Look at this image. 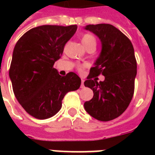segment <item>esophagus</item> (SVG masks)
Wrapping results in <instances>:
<instances>
[{
  "mask_svg": "<svg viewBox=\"0 0 155 155\" xmlns=\"http://www.w3.org/2000/svg\"><path fill=\"white\" fill-rule=\"evenodd\" d=\"M84 80H81V88H84Z\"/></svg>",
  "mask_w": 155,
  "mask_h": 155,
  "instance_id": "34e87169",
  "label": "esophagus"
}]
</instances>
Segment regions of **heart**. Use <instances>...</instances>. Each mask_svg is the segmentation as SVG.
<instances>
[{"label": "heart", "instance_id": "obj_1", "mask_svg": "<svg viewBox=\"0 0 155 155\" xmlns=\"http://www.w3.org/2000/svg\"><path fill=\"white\" fill-rule=\"evenodd\" d=\"M81 42H82L84 48H87L88 46H91V45H94V46L96 45L95 38L90 34H84V35H82ZM81 69H82V67H80V70H81Z\"/></svg>", "mask_w": 155, "mask_h": 155}]
</instances>
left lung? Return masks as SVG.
Instances as JSON below:
<instances>
[{
    "mask_svg": "<svg viewBox=\"0 0 155 155\" xmlns=\"http://www.w3.org/2000/svg\"><path fill=\"white\" fill-rule=\"evenodd\" d=\"M84 30L94 33L101 42V54L84 83L94 93L84 104V110L96 120L110 121L123 114L133 98L137 74L133 45L110 24L88 25ZM101 74L105 80L99 82L97 76Z\"/></svg>",
    "mask_w": 155,
    "mask_h": 155,
    "instance_id": "8db88e82",
    "label": "left lung"
}]
</instances>
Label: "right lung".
Here are the masks:
<instances>
[{"instance_id": "obj_1", "label": "right lung", "mask_w": 155, "mask_h": 155, "mask_svg": "<svg viewBox=\"0 0 155 155\" xmlns=\"http://www.w3.org/2000/svg\"><path fill=\"white\" fill-rule=\"evenodd\" d=\"M77 25H45L25 32L15 44L9 76L15 98L29 114L39 120L54 116L66 93L78 90L81 78L65 76L53 68Z\"/></svg>"}]
</instances>
